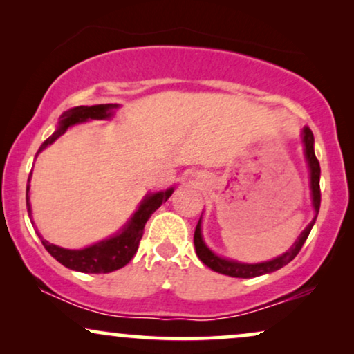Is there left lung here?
Wrapping results in <instances>:
<instances>
[{"mask_svg":"<svg viewBox=\"0 0 354 354\" xmlns=\"http://www.w3.org/2000/svg\"><path fill=\"white\" fill-rule=\"evenodd\" d=\"M301 137H303V147H304V158H306L308 169H309V188H311V203L314 207V217L308 224L306 229L299 234L297 241H295V243L290 246L285 253L277 256V258L264 261V263L248 264V263H240V261H235V259L222 258V256L216 254L214 251L205 243V240H203L201 217H200V221H198V225L195 229L193 241H195L196 256L200 258L203 264H206L207 268L214 270V272L229 275V277L251 279V277H259V275L270 274V272H275V270L282 269L283 266H287L290 261L299 253V250H301V246L308 239L309 232L313 229L314 222L317 219L319 207H321V188H319V180H321V166H319L316 153H314V135L311 132V129L304 127Z\"/></svg>","mask_w":354,"mask_h":354,"instance_id":"left-lung-1","label":"left lung"}]
</instances>
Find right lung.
I'll return each instance as SVG.
<instances>
[{"mask_svg": "<svg viewBox=\"0 0 354 354\" xmlns=\"http://www.w3.org/2000/svg\"><path fill=\"white\" fill-rule=\"evenodd\" d=\"M118 108L119 104H95V106H75V108L67 109L66 113L61 115L55 133L43 142L40 149H38L37 156L46 147H50L51 143H55L61 135H64L67 132V129H71L72 125L88 122V120L111 119ZM30 178H32V172L27 182L26 200H27L28 217H30L32 225L35 227V222H33V217H32V206H30ZM174 188L176 187L145 195L143 200L140 201L137 211L133 212L132 217L127 221V224H125L118 234H114L113 236H109V239L106 240H101L98 243L86 246V248L69 250V248H62V246L53 245L48 240L43 239L38 229H37V235L40 236L41 243L46 248L48 253H50L56 261H59L62 266H66L67 269L77 270V272H85V274L113 272V270L124 268V266L133 258L138 250L140 240H142L143 236L145 224H147V221L151 217L153 212L156 211L164 201L169 200V196L174 193Z\"/></svg>", "mask_w": 354, "mask_h": 354, "instance_id": "add662e5", "label": "right lung"}]
</instances>
